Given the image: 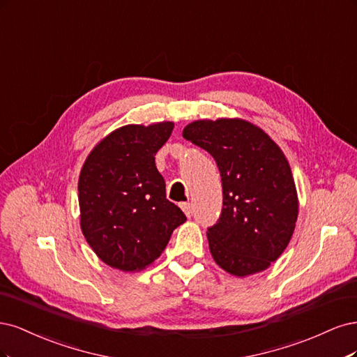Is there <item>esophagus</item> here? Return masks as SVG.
Returning a JSON list of instances; mask_svg holds the SVG:
<instances>
[{"label":"esophagus","instance_id":"esophagus-1","mask_svg":"<svg viewBox=\"0 0 357 357\" xmlns=\"http://www.w3.org/2000/svg\"><path fill=\"white\" fill-rule=\"evenodd\" d=\"M179 206H181V209H182V212H183V213H185V215H187L188 218H190V216L192 215V206H191L190 203H187V202H185V203H181Z\"/></svg>","mask_w":357,"mask_h":357}]
</instances>
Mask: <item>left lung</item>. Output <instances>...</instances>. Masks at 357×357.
Listing matches in <instances>:
<instances>
[{"mask_svg":"<svg viewBox=\"0 0 357 357\" xmlns=\"http://www.w3.org/2000/svg\"><path fill=\"white\" fill-rule=\"evenodd\" d=\"M182 136L206 149L221 174L222 212L208 228L215 262L237 278L267 270L289 245L298 218L295 181L280 146L243 119L195 120Z\"/></svg>","mask_w":357,"mask_h":357,"instance_id":"obj_1","label":"left lung"}]
</instances>
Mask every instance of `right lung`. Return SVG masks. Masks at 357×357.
<instances>
[{
	"mask_svg": "<svg viewBox=\"0 0 357 357\" xmlns=\"http://www.w3.org/2000/svg\"><path fill=\"white\" fill-rule=\"evenodd\" d=\"M174 128V121L123 126L96 144L79 172V227L98 258L112 268L145 270L187 221L166 199L155 167L154 155Z\"/></svg>",
	"mask_w": 357,
	"mask_h": 357,
	"instance_id": "right-lung-1",
	"label": "right lung"
}]
</instances>
